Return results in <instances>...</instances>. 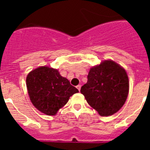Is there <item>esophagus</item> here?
<instances>
[{
	"label": "esophagus",
	"mask_w": 150,
	"mask_h": 150,
	"mask_svg": "<svg viewBox=\"0 0 150 150\" xmlns=\"http://www.w3.org/2000/svg\"><path fill=\"white\" fill-rule=\"evenodd\" d=\"M80 88H81V86H80V85H78L77 86H76V88H77L79 91H80Z\"/></svg>",
	"instance_id": "obj_1"
}]
</instances>
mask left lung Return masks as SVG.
Here are the masks:
<instances>
[{"mask_svg":"<svg viewBox=\"0 0 150 150\" xmlns=\"http://www.w3.org/2000/svg\"><path fill=\"white\" fill-rule=\"evenodd\" d=\"M128 91L126 71L112 60H105L91 67L88 81L80 90L88 104L101 116H111L120 110L125 103Z\"/></svg>","mask_w":150,"mask_h":150,"instance_id":"left-lung-1","label":"left lung"}]
</instances>
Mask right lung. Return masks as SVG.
<instances>
[{
    "label": "right lung",
    "instance_id": "add662e5",
    "mask_svg": "<svg viewBox=\"0 0 150 150\" xmlns=\"http://www.w3.org/2000/svg\"><path fill=\"white\" fill-rule=\"evenodd\" d=\"M26 86L33 105L41 112L54 116L70 97L79 92L57 69L42 66L28 74Z\"/></svg>",
    "mask_w": 150,
    "mask_h": 150
}]
</instances>
